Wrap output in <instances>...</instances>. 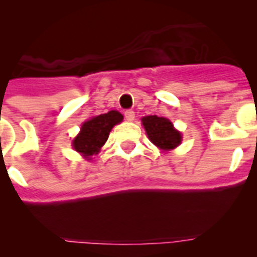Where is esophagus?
<instances>
[{
	"label": "esophagus",
	"instance_id": "obj_1",
	"mask_svg": "<svg viewBox=\"0 0 257 257\" xmlns=\"http://www.w3.org/2000/svg\"><path fill=\"white\" fill-rule=\"evenodd\" d=\"M124 118H126L127 121H134L135 119V112L134 110H131V109H128V110H126L124 112Z\"/></svg>",
	"mask_w": 257,
	"mask_h": 257
}]
</instances>
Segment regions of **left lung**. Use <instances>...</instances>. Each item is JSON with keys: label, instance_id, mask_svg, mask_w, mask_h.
Returning <instances> with one entry per match:
<instances>
[{"label": "left lung", "instance_id": "8db88e82", "mask_svg": "<svg viewBox=\"0 0 257 257\" xmlns=\"http://www.w3.org/2000/svg\"><path fill=\"white\" fill-rule=\"evenodd\" d=\"M149 140L163 151L176 148L181 142V135L169 119L157 115H147L142 119Z\"/></svg>", "mask_w": 257, "mask_h": 257}]
</instances>
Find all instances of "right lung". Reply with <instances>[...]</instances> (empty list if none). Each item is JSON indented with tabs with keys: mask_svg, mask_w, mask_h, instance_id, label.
I'll return each instance as SVG.
<instances>
[{
	"mask_svg": "<svg viewBox=\"0 0 257 257\" xmlns=\"http://www.w3.org/2000/svg\"><path fill=\"white\" fill-rule=\"evenodd\" d=\"M122 119L123 115L117 110H110L88 119L82 124L81 133L73 140V148L85 157L97 153L105 144L113 126L119 123Z\"/></svg>",
	"mask_w": 257,
	"mask_h": 257,
	"instance_id": "right-lung-1",
	"label": "right lung"
}]
</instances>
